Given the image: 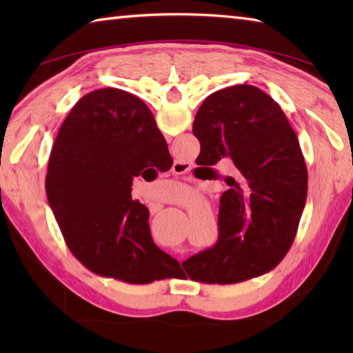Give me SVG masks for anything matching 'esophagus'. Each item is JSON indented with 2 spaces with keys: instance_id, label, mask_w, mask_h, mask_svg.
Wrapping results in <instances>:
<instances>
[{
  "instance_id": "1",
  "label": "esophagus",
  "mask_w": 353,
  "mask_h": 353,
  "mask_svg": "<svg viewBox=\"0 0 353 353\" xmlns=\"http://www.w3.org/2000/svg\"><path fill=\"white\" fill-rule=\"evenodd\" d=\"M183 171H185V165L174 163V166H172V172H176V174H181Z\"/></svg>"
}]
</instances>
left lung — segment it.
Segmentation results:
<instances>
[{"label":"left lung","mask_w":353,"mask_h":353,"mask_svg":"<svg viewBox=\"0 0 353 353\" xmlns=\"http://www.w3.org/2000/svg\"><path fill=\"white\" fill-rule=\"evenodd\" d=\"M193 134L202 165L230 159L235 171L224 179L230 188L219 199L218 241L183 261L185 272L196 282L229 285L271 271L294 241L308 190L288 118L270 94L241 83L202 103Z\"/></svg>","instance_id":"8db88e82"}]
</instances>
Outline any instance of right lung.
Instances as JSON below:
<instances>
[{"label":"right lung","mask_w":353,"mask_h":353,"mask_svg":"<svg viewBox=\"0 0 353 353\" xmlns=\"http://www.w3.org/2000/svg\"><path fill=\"white\" fill-rule=\"evenodd\" d=\"M168 145L148 105L119 88L82 97L51 149L46 196L68 249L87 270L132 285L176 277L155 246L149 210L132 199L143 170H170Z\"/></svg>","instance_id":"right-lung-1"}]
</instances>
